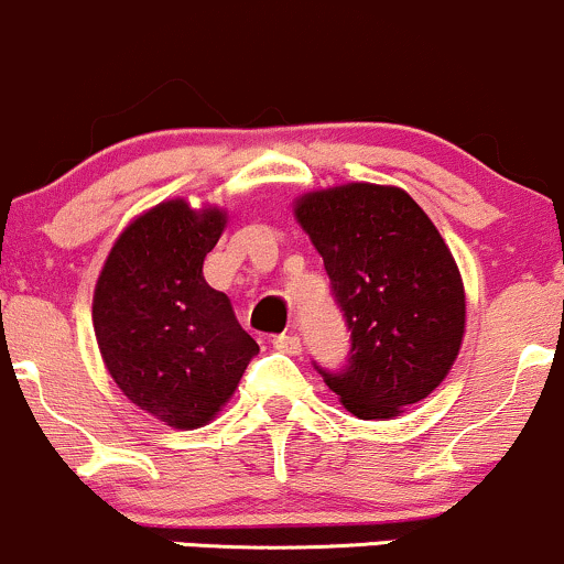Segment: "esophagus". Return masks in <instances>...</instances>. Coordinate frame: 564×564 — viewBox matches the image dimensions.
I'll use <instances>...</instances> for the list:
<instances>
[{
	"label": "esophagus",
	"instance_id": "1",
	"mask_svg": "<svg viewBox=\"0 0 564 564\" xmlns=\"http://www.w3.org/2000/svg\"><path fill=\"white\" fill-rule=\"evenodd\" d=\"M272 348L289 352V356H296V352L302 350V339L296 337V334H275V337H272Z\"/></svg>",
	"mask_w": 564,
	"mask_h": 564
}]
</instances>
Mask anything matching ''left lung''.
<instances>
[{"label":"left lung","instance_id":"obj_1","mask_svg":"<svg viewBox=\"0 0 564 564\" xmlns=\"http://www.w3.org/2000/svg\"><path fill=\"white\" fill-rule=\"evenodd\" d=\"M294 214L350 332L343 369L313 367L356 417H395L447 377L460 350L466 294L453 253L399 187L311 192Z\"/></svg>","mask_w":564,"mask_h":564}]
</instances>
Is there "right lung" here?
I'll return each instance as SVG.
<instances>
[{"mask_svg":"<svg viewBox=\"0 0 564 564\" xmlns=\"http://www.w3.org/2000/svg\"><path fill=\"white\" fill-rule=\"evenodd\" d=\"M225 221L219 208L160 203L117 238L96 283L93 329L109 375L173 429L208 423L259 352L227 294L203 278Z\"/></svg>","mask_w":564,"mask_h":564,"instance_id":"add662e5","label":"right lung"}]
</instances>
